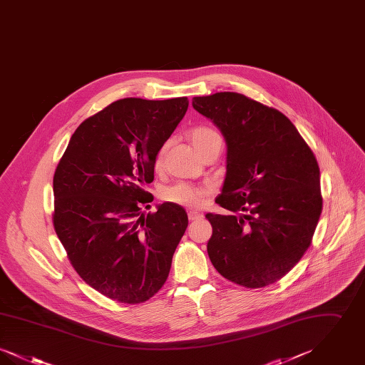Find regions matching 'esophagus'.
Segmentation results:
<instances>
[{
	"instance_id": "esophagus-1",
	"label": "esophagus",
	"mask_w": 365,
	"mask_h": 365,
	"mask_svg": "<svg viewBox=\"0 0 365 365\" xmlns=\"http://www.w3.org/2000/svg\"><path fill=\"white\" fill-rule=\"evenodd\" d=\"M187 216H189V220H190V222H194V220L201 219V217H202V213L195 212V210H189V212H187Z\"/></svg>"
}]
</instances>
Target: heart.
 Masks as SVG:
<instances>
[{"label": "heart", "instance_id": "obj_1", "mask_svg": "<svg viewBox=\"0 0 365 365\" xmlns=\"http://www.w3.org/2000/svg\"><path fill=\"white\" fill-rule=\"evenodd\" d=\"M215 137H217V133L213 131L212 128H208V127H195L190 131L191 143H192V146L195 148V150L198 153H201L202 149ZM165 149H167V145H163L156 153V157H155V167L156 168H160L163 165ZM208 192L207 187L195 186V185H191V183H186V182H176L174 185L165 187L161 192V197L167 202H171V204L179 205V207L197 208V207L202 205Z\"/></svg>", "mask_w": 365, "mask_h": 365}]
</instances>
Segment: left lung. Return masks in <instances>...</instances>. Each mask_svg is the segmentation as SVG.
Masks as SVG:
<instances>
[{
	"label": "left lung",
	"mask_w": 365,
	"mask_h": 365,
	"mask_svg": "<svg viewBox=\"0 0 365 365\" xmlns=\"http://www.w3.org/2000/svg\"><path fill=\"white\" fill-rule=\"evenodd\" d=\"M192 106L223 133L227 174L207 213L208 256L232 283L260 289L283 278L312 242L323 197L312 149L278 109L240 93L194 97Z\"/></svg>",
	"instance_id": "left-lung-1"
}]
</instances>
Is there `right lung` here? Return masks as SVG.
<instances>
[{"label": "right lung", "instance_id": "1", "mask_svg": "<svg viewBox=\"0 0 365 365\" xmlns=\"http://www.w3.org/2000/svg\"><path fill=\"white\" fill-rule=\"evenodd\" d=\"M189 106L123 98L90 116L72 134L53 176V226L78 275L122 304H140L168 278L189 225L171 202L142 213L153 195L155 157Z\"/></svg>", "mask_w": 365, "mask_h": 365}]
</instances>
